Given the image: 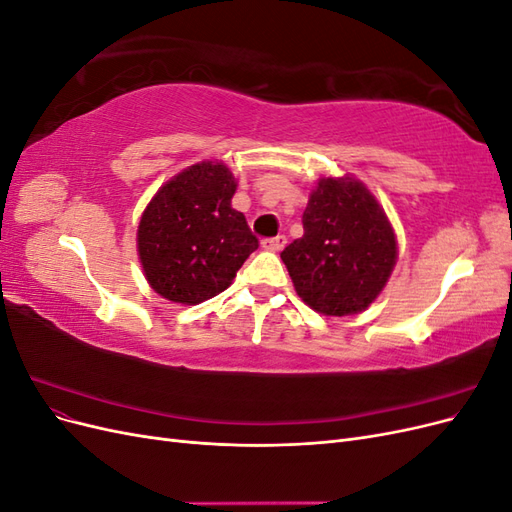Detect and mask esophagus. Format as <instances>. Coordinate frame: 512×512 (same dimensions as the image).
<instances>
[{
  "instance_id": "obj_1",
  "label": "esophagus",
  "mask_w": 512,
  "mask_h": 512,
  "mask_svg": "<svg viewBox=\"0 0 512 512\" xmlns=\"http://www.w3.org/2000/svg\"><path fill=\"white\" fill-rule=\"evenodd\" d=\"M284 245H286V237L284 235H277L273 239L262 241V247H265V250H269V252H280V250H284Z\"/></svg>"
}]
</instances>
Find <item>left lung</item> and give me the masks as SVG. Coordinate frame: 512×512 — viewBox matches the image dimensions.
<instances>
[{"instance_id":"8db88e82","label":"left lung","mask_w":512,"mask_h":512,"mask_svg":"<svg viewBox=\"0 0 512 512\" xmlns=\"http://www.w3.org/2000/svg\"><path fill=\"white\" fill-rule=\"evenodd\" d=\"M299 297L324 316L367 309L397 262L395 230L354 177H322L303 211V237L282 252Z\"/></svg>"}]
</instances>
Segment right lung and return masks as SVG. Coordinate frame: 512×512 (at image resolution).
Wrapping results in <instances>:
<instances>
[{
  "mask_svg": "<svg viewBox=\"0 0 512 512\" xmlns=\"http://www.w3.org/2000/svg\"><path fill=\"white\" fill-rule=\"evenodd\" d=\"M237 179L222 162H200L166 181L141 215L138 258L160 297L196 305L224 292L254 250L245 215L232 209Z\"/></svg>",
  "mask_w": 512,
  "mask_h": 512,
  "instance_id": "obj_1",
  "label": "right lung"
}]
</instances>
